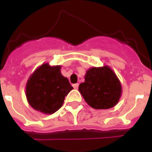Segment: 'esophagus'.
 Listing matches in <instances>:
<instances>
[{
	"label": "esophagus",
	"instance_id": "esophagus-1",
	"mask_svg": "<svg viewBox=\"0 0 152 152\" xmlns=\"http://www.w3.org/2000/svg\"><path fill=\"white\" fill-rule=\"evenodd\" d=\"M78 86L79 84H73V88H75V89H77V88H78Z\"/></svg>",
	"mask_w": 152,
	"mask_h": 152
}]
</instances>
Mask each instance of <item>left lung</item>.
I'll return each mask as SVG.
<instances>
[{
    "mask_svg": "<svg viewBox=\"0 0 152 152\" xmlns=\"http://www.w3.org/2000/svg\"><path fill=\"white\" fill-rule=\"evenodd\" d=\"M78 90L88 105L96 110H107L117 104L122 94L121 83L110 67L89 68Z\"/></svg>",
    "mask_w": 152,
    "mask_h": 152,
    "instance_id": "left-lung-1",
    "label": "left lung"
}]
</instances>
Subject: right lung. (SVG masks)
Returning <instances> with one entry per match:
<instances>
[{
  "mask_svg": "<svg viewBox=\"0 0 152 152\" xmlns=\"http://www.w3.org/2000/svg\"><path fill=\"white\" fill-rule=\"evenodd\" d=\"M60 65L45 63L29 76L26 85V96L29 105L45 114L59 110L65 96L73 89L69 80L61 73Z\"/></svg>",
  "mask_w": 152,
  "mask_h": 152,
  "instance_id": "1",
  "label": "right lung"
}]
</instances>
